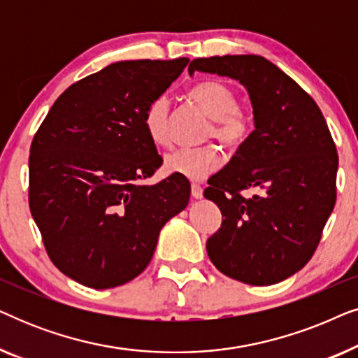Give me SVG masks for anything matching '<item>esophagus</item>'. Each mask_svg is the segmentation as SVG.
Returning <instances> with one entry per match:
<instances>
[{"label":"esophagus","mask_w":358,"mask_h":358,"mask_svg":"<svg viewBox=\"0 0 358 358\" xmlns=\"http://www.w3.org/2000/svg\"><path fill=\"white\" fill-rule=\"evenodd\" d=\"M192 197L194 199H202L203 197V189L199 184H192Z\"/></svg>","instance_id":"obj_1"}]
</instances>
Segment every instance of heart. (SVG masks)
I'll list each match as a JSON object with an SVG mask.
<instances>
[{
    "label": "heart",
    "mask_w": 358,
    "mask_h": 358,
    "mask_svg": "<svg viewBox=\"0 0 358 358\" xmlns=\"http://www.w3.org/2000/svg\"><path fill=\"white\" fill-rule=\"evenodd\" d=\"M190 99L202 107L212 119L208 136H217L228 148H238L252 131L251 112L238 106V96L231 86L222 81H205L192 87ZM145 130L158 146L171 143V102L168 96H158L145 110ZM222 166V153L215 145L200 148H178L164 156V169L190 180H202Z\"/></svg>",
    "instance_id": "heart-1"
}]
</instances>
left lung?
<instances>
[{
	"instance_id": "8db88e82",
	"label": "left lung",
	"mask_w": 358,
	"mask_h": 358,
	"mask_svg": "<svg viewBox=\"0 0 358 358\" xmlns=\"http://www.w3.org/2000/svg\"><path fill=\"white\" fill-rule=\"evenodd\" d=\"M194 71L241 83L256 127L203 192L223 217L208 257L234 280L273 285L306 266L334 210V140L313 97L267 58H197ZM248 188L255 195L244 198Z\"/></svg>"
}]
</instances>
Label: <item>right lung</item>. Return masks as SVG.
<instances>
[{"label":"right lung","instance_id":"right-lung-1","mask_svg":"<svg viewBox=\"0 0 358 358\" xmlns=\"http://www.w3.org/2000/svg\"><path fill=\"white\" fill-rule=\"evenodd\" d=\"M189 58L127 60L71 85L38 127L29 156V207L52 262L81 285L104 290L140 275L161 228L187 207L190 184L163 164L145 110Z\"/></svg>","mask_w":358,"mask_h":358}]
</instances>
